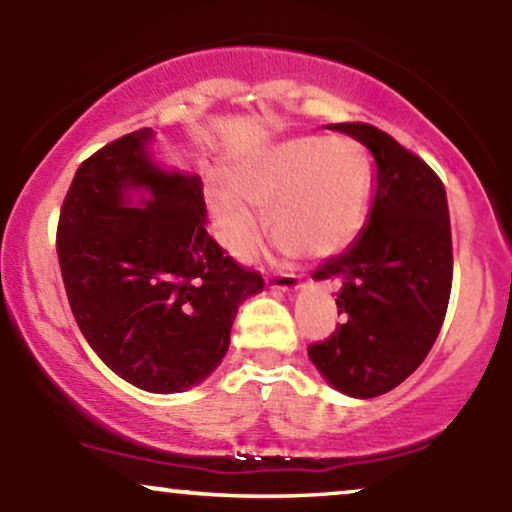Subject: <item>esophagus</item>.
<instances>
[{
  "mask_svg": "<svg viewBox=\"0 0 512 512\" xmlns=\"http://www.w3.org/2000/svg\"><path fill=\"white\" fill-rule=\"evenodd\" d=\"M269 289L279 293H291L301 289V279L296 274H274L269 276Z\"/></svg>",
  "mask_w": 512,
  "mask_h": 512,
  "instance_id": "obj_1",
  "label": "esophagus"
}]
</instances>
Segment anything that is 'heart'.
<instances>
[{
    "label": "heart",
    "instance_id": "b5f03b06",
    "mask_svg": "<svg viewBox=\"0 0 512 512\" xmlns=\"http://www.w3.org/2000/svg\"><path fill=\"white\" fill-rule=\"evenodd\" d=\"M233 180L211 182L207 202L216 238L236 260L257 257L267 211L281 248L325 260L349 248L366 223L373 158L354 139L301 137L243 161Z\"/></svg>",
    "mask_w": 512,
    "mask_h": 512
}]
</instances>
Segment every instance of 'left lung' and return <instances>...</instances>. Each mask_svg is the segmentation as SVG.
<instances>
[{
    "label": "left lung",
    "instance_id": "obj_1",
    "mask_svg": "<svg viewBox=\"0 0 512 512\" xmlns=\"http://www.w3.org/2000/svg\"><path fill=\"white\" fill-rule=\"evenodd\" d=\"M375 158L368 223L313 279L339 281L342 325L308 356L342 395L368 399L395 390L436 342L452 286L450 211L443 182L390 134L363 122L327 125Z\"/></svg>",
    "mask_w": 512,
    "mask_h": 512
}]
</instances>
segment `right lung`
Masks as SVG:
<instances>
[{
	"label": "right lung",
	"mask_w": 512,
	"mask_h": 512,
	"mask_svg": "<svg viewBox=\"0 0 512 512\" xmlns=\"http://www.w3.org/2000/svg\"><path fill=\"white\" fill-rule=\"evenodd\" d=\"M154 129L115 139L76 170L57 257L76 325L139 390L185 392L231 344L240 303L264 289L207 233L202 178L151 154Z\"/></svg>",
	"instance_id": "right-lung-1"
}]
</instances>
